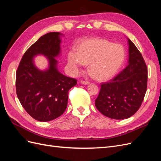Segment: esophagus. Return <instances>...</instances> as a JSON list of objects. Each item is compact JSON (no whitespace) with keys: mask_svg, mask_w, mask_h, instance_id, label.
Wrapping results in <instances>:
<instances>
[{"mask_svg":"<svg viewBox=\"0 0 161 161\" xmlns=\"http://www.w3.org/2000/svg\"><path fill=\"white\" fill-rule=\"evenodd\" d=\"M80 83L82 85H89V81H85V80H80Z\"/></svg>","mask_w":161,"mask_h":161,"instance_id":"1","label":"esophagus"}]
</instances>
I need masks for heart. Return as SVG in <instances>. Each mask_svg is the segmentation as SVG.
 <instances>
[{"label": "heart", "instance_id": "b5f03b06", "mask_svg": "<svg viewBox=\"0 0 161 161\" xmlns=\"http://www.w3.org/2000/svg\"><path fill=\"white\" fill-rule=\"evenodd\" d=\"M125 58L124 47L103 38L82 42L76 51H70L69 62L79 66L89 64V71L98 80L111 79L122 66Z\"/></svg>", "mask_w": 161, "mask_h": 161}]
</instances>
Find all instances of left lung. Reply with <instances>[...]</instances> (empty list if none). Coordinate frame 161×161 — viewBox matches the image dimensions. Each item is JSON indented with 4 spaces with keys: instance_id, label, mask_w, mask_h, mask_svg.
Segmentation results:
<instances>
[{
    "instance_id": "1",
    "label": "left lung",
    "mask_w": 161,
    "mask_h": 161,
    "mask_svg": "<svg viewBox=\"0 0 161 161\" xmlns=\"http://www.w3.org/2000/svg\"><path fill=\"white\" fill-rule=\"evenodd\" d=\"M128 64L111 80L103 82L95 100L101 113L111 119L129 118L138 110L147 89L148 69L138 48L130 39Z\"/></svg>"
}]
</instances>
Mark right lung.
Masks as SVG:
<instances>
[{
	"mask_svg": "<svg viewBox=\"0 0 161 161\" xmlns=\"http://www.w3.org/2000/svg\"><path fill=\"white\" fill-rule=\"evenodd\" d=\"M59 32H50L39 38L23 56L16 72V91L23 108L33 119L40 121L54 119L67 108L69 91L77 80L67 77L58 70L56 58L60 53ZM46 56L49 66L38 69L34 57Z\"/></svg>",
	"mask_w": 161,
	"mask_h": 161,
	"instance_id": "add662e5",
	"label": "right lung"
}]
</instances>
